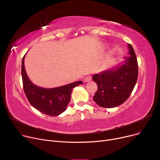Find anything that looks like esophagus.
<instances>
[{
	"label": "esophagus",
	"mask_w": 160,
	"mask_h": 160,
	"mask_svg": "<svg viewBox=\"0 0 160 160\" xmlns=\"http://www.w3.org/2000/svg\"><path fill=\"white\" fill-rule=\"evenodd\" d=\"M91 79H92L91 76V75H88V76H87V77L85 78L84 82H88L91 81Z\"/></svg>",
	"instance_id": "1"
}]
</instances>
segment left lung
Wrapping results in <instances>:
<instances>
[{
  "mask_svg": "<svg viewBox=\"0 0 160 160\" xmlns=\"http://www.w3.org/2000/svg\"><path fill=\"white\" fill-rule=\"evenodd\" d=\"M128 47L130 56L125 57L124 63L93 77L98 86L93 100L100 107L111 108L122 104L136 86L138 77L137 58L132 46L128 44Z\"/></svg>",
  "mask_w": 160,
  "mask_h": 160,
  "instance_id": "left-lung-1",
  "label": "left lung"
}]
</instances>
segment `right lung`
Segmentation results:
<instances>
[{"mask_svg": "<svg viewBox=\"0 0 160 160\" xmlns=\"http://www.w3.org/2000/svg\"><path fill=\"white\" fill-rule=\"evenodd\" d=\"M25 55L22 60L21 74L24 91L29 102L38 111L50 116H57L62 113L70 101L72 89L82 84L83 82L77 81L50 89L37 86L30 80L25 71Z\"/></svg>", "mask_w": 160, "mask_h": 160, "instance_id": "right-lung-1", "label": "right lung"}]
</instances>
